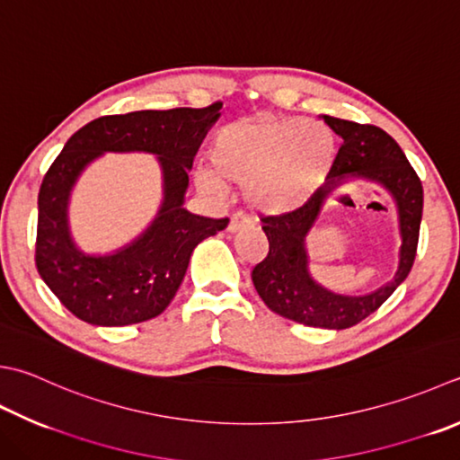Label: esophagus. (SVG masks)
<instances>
[{
	"instance_id": "esophagus-1",
	"label": "esophagus",
	"mask_w": 460,
	"mask_h": 460,
	"mask_svg": "<svg viewBox=\"0 0 460 460\" xmlns=\"http://www.w3.org/2000/svg\"><path fill=\"white\" fill-rule=\"evenodd\" d=\"M249 225V217L247 215H233L231 217V221H229V225H227V231H231V233H237V231H241L243 227H247Z\"/></svg>"
}]
</instances>
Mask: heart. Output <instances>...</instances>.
<instances>
[{
	"label": "heart",
	"mask_w": 460,
	"mask_h": 460,
	"mask_svg": "<svg viewBox=\"0 0 460 460\" xmlns=\"http://www.w3.org/2000/svg\"><path fill=\"white\" fill-rule=\"evenodd\" d=\"M335 141L317 121L233 123L219 131L211 147L215 173L247 183V197L265 211H291L317 191L332 165ZM213 173L197 177L209 195H221Z\"/></svg>",
	"instance_id": "heart-1"
}]
</instances>
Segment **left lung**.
<instances>
[{
  "instance_id": "1",
  "label": "left lung",
  "mask_w": 460,
  "mask_h": 460,
  "mask_svg": "<svg viewBox=\"0 0 460 460\" xmlns=\"http://www.w3.org/2000/svg\"><path fill=\"white\" fill-rule=\"evenodd\" d=\"M329 128L343 137L329 185L293 211L263 215L269 241L267 257L255 265L253 285L273 313L307 327L349 329L373 314L407 279L417 257L422 219V183L411 167L399 143L371 123H355L339 117H323ZM361 172L379 181L394 193L402 219V263L394 281L365 297H345L323 290L308 277L304 237L316 220L320 207L339 178Z\"/></svg>"
}]
</instances>
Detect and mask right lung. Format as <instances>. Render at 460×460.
<instances>
[{
	"label": "right lung",
	"instance_id": "right-lung-1",
	"mask_svg": "<svg viewBox=\"0 0 460 460\" xmlns=\"http://www.w3.org/2000/svg\"><path fill=\"white\" fill-rule=\"evenodd\" d=\"M221 107L215 102L201 110L103 115L67 139L40 187L35 267L77 319L99 327H125L157 317L181 285L193 249L227 227V217H201L183 209L187 171ZM105 150L159 155L166 199L160 217L129 248L115 256L89 258L68 237L66 197L80 169Z\"/></svg>",
	"mask_w": 460,
	"mask_h": 460
}]
</instances>
